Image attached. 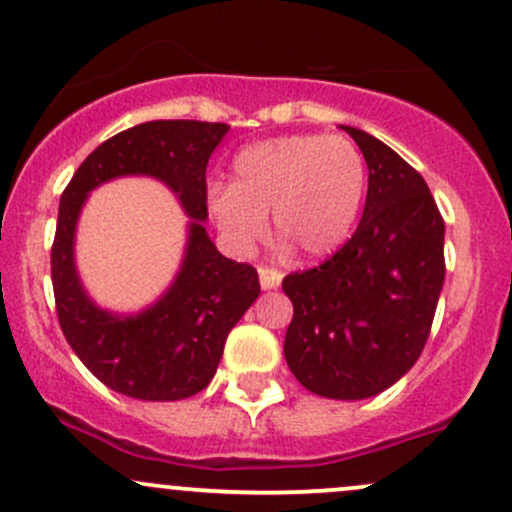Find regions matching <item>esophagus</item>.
<instances>
[{
  "instance_id": "34e87169",
  "label": "esophagus",
  "mask_w": 512,
  "mask_h": 512,
  "mask_svg": "<svg viewBox=\"0 0 512 512\" xmlns=\"http://www.w3.org/2000/svg\"><path fill=\"white\" fill-rule=\"evenodd\" d=\"M282 277L284 274L279 272V269H274V267H260V286L265 291H269V289H277L279 284H282Z\"/></svg>"
}]
</instances>
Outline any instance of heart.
<instances>
[{
    "label": "heart",
    "mask_w": 512,
    "mask_h": 512,
    "mask_svg": "<svg viewBox=\"0 0 512 512\" xmlns=\"http://www.w3.org/2000/svg\"><path fill=\"white\" fill-rule=\"evenodd\" d=\"M367 165L350 140L299 133L252 143L233 160L230 187H213V223L235 250H252L274 230L308 260L333 255L357 221Z\"/></svg>",
    "instance_id": "1"
}]
</instances>
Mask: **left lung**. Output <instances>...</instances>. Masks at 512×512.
<instances>
[{
	"mask_svg": "<svg viewBox=\"0 0 512 512\" xmlns=\"http://www.w3.org/2000/svg\"><path fill=\"white\" fill-rule=\"evenodd\" d=\"M369 167L367 204L323 265L284 277V357L301 386L362 401L396 384L428 342L445 284V221L428 184L379 138L342 126Z\"/></svg>",
	"mask_w": 512,
	"mask_h": 512,
	"instance_id": "left-lung-1",
	"label": "left lung"
}]
</instances>
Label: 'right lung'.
Instances as JSON below:
<instances>
[{
  "instance_id": "right-lung-1",
  "label": "right lung",
  "mask_w": 512,
  "mask_h": 512,
  "mask_svg": "<svg viewBox=\"0 0 512 512\" xmlns=\"http://www.w3.org/2000/svg\"><path fill=\"white\" fill-rule=\"evenodd\" d=\"M226 123L148 121L104 140L60 196L50 252L55 306L67 342L101 384L138 401H179L204 391L223 345L260 296L255 267L223 257L206 233V165ZM119 176H153L190 216L175 282L138 314L97 307L74 265L76 221L88 192Z\"/></svg>"
}]
</instances>
